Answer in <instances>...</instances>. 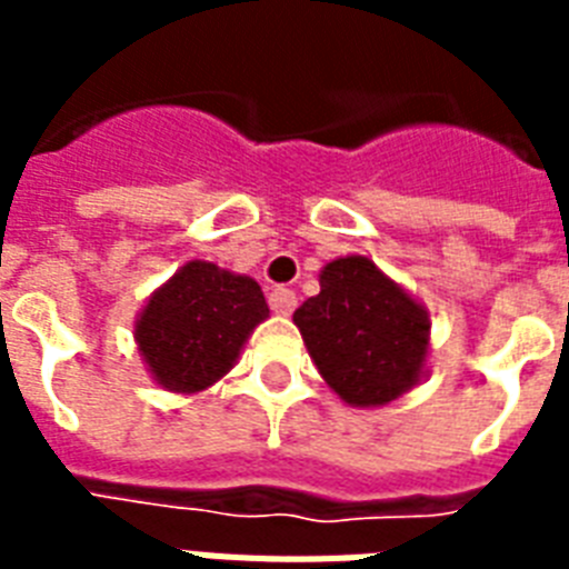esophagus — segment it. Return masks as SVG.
I'll list each match as a JSON object with an SVG mask.
<instances>
[{
  "label": "esophagus",
  "instance_id": "obj_1",
  "mask_svg": "<svg viewBox=\"0 0 569 569\" xmlns=\"http://www.w3.org/2000/svg\"><path fill=\"white\" fill-rule=\"evenodd\" d=\"M268 303H271V310H274L277 316H289V312L298 307V295H295V289L274 286V289L268 292Z\"/></svg>",
  "mask_w": 569,
  "mask_h": 569
}]
</instances>
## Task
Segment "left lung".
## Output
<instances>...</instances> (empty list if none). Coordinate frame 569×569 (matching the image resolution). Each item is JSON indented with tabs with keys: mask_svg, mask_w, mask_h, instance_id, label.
<instances>
[{
	"mask_svg": "<svg viewBox=\"0 0 569 569\" xmlns=\"http://www.w3.org/2000/svg\"><path fill=\"white\" fill-rule=\"evenodd\" d=\"M295 325L339 398L387 405L413 387L428 355V312L378 271L372 259H333L321 292L295 310Z\"/></svg>",
	"mask_w": 569,
	"mask_h": 569,
	"instance_id": "1",
	"label": "left lung"
}]
</instances>
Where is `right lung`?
Listing matches in <instances>:
<instances>
[{"label": "right lung", "instance_id": "right-lung-1", "mask_svg": "<svg viewBox=\"0 0 569 569\" xmlns=\"http://www.w3.org/2000/svg\"><path fill=\"white\" fill-rule=\"evenodd\" d=\"M266 316L257 280L194 259L150 298L136 339L164 389L197 392L230 372L250 330Z\"/></svg>", "mask_w": 569, "mask_h": 569}]
</instances>
